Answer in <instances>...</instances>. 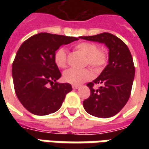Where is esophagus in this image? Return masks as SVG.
<instances>
[{
	"instance_id": "1",
	"label": "esophagus",
	"mask_w": 149,
	"mask_h": 149,
	"mask_svg": "<svg viewBox=\"0 0 149 149\" xmlns=\"http://www.w3.org/2000/svg\"><path fill=\"white\" fill-rule=\"evenodd\" d=\"M72 88H73V89H77V88H80V86H79V85H72Z\"/></svg>"
}]
</instances>
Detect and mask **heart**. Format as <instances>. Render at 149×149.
I'll use <instances>...</instances> for the list:
<instances>
[{
    "instance_id": "b5f03b06",
    "label": "heart",
    "mask_w": 149,
    "mask_h": 149,
    "mask_svg": "<svg viewBox=\"0 0 149 149\" xmlns=\"http://www.w3.org/2000/svg\"><path fill=\"white\" fill-rule=\"evenodd\" d=\"M75 50L84 56V65H89L94 71H102L108 62V54L104 49H98V46L93 42L83 41L77 44ZM54 62L58 68H65L68 65L67 52L64 48H60L54 54ZM93 78V73L88 68L76 69L69 68L64 72L63 79L65 82L73 85L79 84L88 81Z\"/></svg>"
}]
</instances>
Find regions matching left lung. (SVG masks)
Masks as SVG:
<instances>
[{
  "mask_svg": "<svg viewBox=\"0 0 149 149\" xmlns=\"http://www.w3.org/2000/svg\"><path fill=\"white\" fill-rule=\"evenodd\" d=\"M80 38L104 43L109 49V65L97 79L87 84L91 93L83 101L84 109L97 117L113 116L124 108L131 94L135 76L131 52L124 41L109 33ZM95 84L102 86L94 90Z\"/></svg>",
  "mask_w": 149,
  "mask_h": 149,
  "instance_id": "left-lung-1",
  "label": "left lung"
}]
</instances>
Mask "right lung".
<instances>
[{"mask_svg":"<svg viewBox=\"0 0 149 149\" xmlns=\"http://www.w3.org/2000/svg\"><path fill=\"white\" fill-rule=\"evenodd\" d=\"M77 40L40 33L29 37L19 48L12 74L16 95L29 112L37 116L56 112L66 94L72 90L70 84L56 82L61 73L54 62V54L60 46Z\"/></svg>","mask_w":149,"mask_h":149,"instance_id":"right-lung-1","label":"right lung"}]
</instances>
